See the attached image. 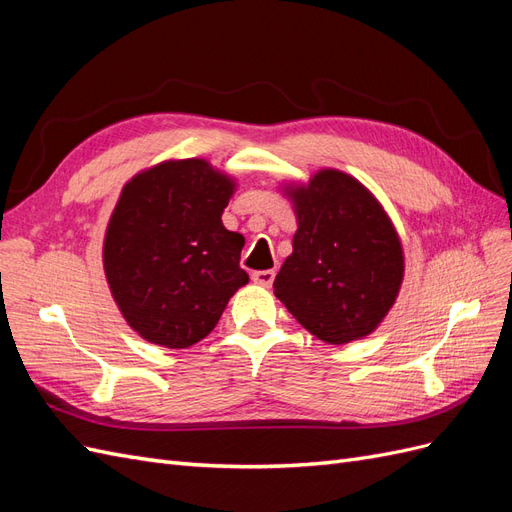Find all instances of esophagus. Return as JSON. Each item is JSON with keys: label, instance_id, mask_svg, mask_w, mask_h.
<instances>
[{"label": "esophagus", "instance_id": "esophagus-1", "mask_svg": "<svg viewBox=\"0 0 512 512\" xmlns=\"http://www.w3.org/2000/svg\"><path fill=\"white\" fill-rule=\"evenodd\" d=\"M252 280H254L256 284H260V286L269 288V286L273 284V280H275V271H273V269H267V271H254V273H252Z\"/></svg>", "mask_w": 512, "mask_h": 512}]
</instances>
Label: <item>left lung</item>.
<instances>
[{"label":"left lung","instance_id":"1","mask_svg":"<svg viewBox=\"0 0 512 512\" xmlns=\"http://www.w3.org/2000/svg\"><path fill=\"white\" fill-rule=\"evenodd\" d=\"M284 194L299 228L273 282L275 297L327 344L374 333L395 305L406 269L389 213L359 179L337 168L288 183Z\"/></svg>","mask_w":512,"mask_h":512}]
</instances>
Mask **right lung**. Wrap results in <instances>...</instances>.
Instances as JSON below:
<instances>
[{
	"mask_svg": "<svg viewBox=\"0 0 512 512\" xmlns=\"http://www.w3.org/2000/svg\"><path fill=\"white\" fill-rule=\"evenodd\" d=\"M235 190L203 158L160 162L123 185L102 262L121 316L147 342L194 346L250 282L239 267L245 239L222 224Z\"/></svg>",
	"mask_w": 512,
	"mask_h": 512,
	"instance_id": "right-lung-1",
	"label": "right lung"
}]
</instances>
